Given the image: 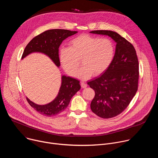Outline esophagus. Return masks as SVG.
Returning <instances> with one entry per match:
<instances>
[{
  "mask_svg": "<svg viewBox=\"0 0 158 158\" xmlns=\"http://www.w3.org/2000/svg\"><path fill=\"white\" fill-rule=\"evenodd\" d=\"M81 85L82 88H85V87H87V84H86L85 82H81Z\"/></svg>",
  "mask_w": 158,
  "mask_h": 158,
  "instance_id": "34e87169",
  "label": "esophagus"
}]
</instances>
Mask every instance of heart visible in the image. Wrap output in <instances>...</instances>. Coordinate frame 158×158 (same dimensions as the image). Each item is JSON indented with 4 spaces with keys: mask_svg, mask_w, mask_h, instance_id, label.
Here are the masks:
<instances>
[{
    "mask_svg": "<svg viewBox=\"0 0 158 158\" xmlns=\"http://www.w3.org/2000/svg\"><path fill=\"white\" fill-rule=\"evenodd\" d=\"M114 53V44L111 40L82 34L71 40L68 48L62 47L59 57L64 69L71 76L76 75L81 59L83 65L77 77L87 79L94 74L104 73L113 60Z\"/></svg>",
    "mask_w": 158,
    "mask_h": 158,
    "instance_id": "b5f03b06",
    "label": "heart"
}]
</instances>
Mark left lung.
<instances>
[{
	"label": "left lung",
	"mask_w": 158,
	"mask_h": 158,
	"mask_svg": "<svg viewBox=\"0 0 158 158\" xmlns=\"http://www.w3.org/2000/svg\"><path fill=\"white\" fill-rule=\"evenodd\" d=\"M90 33L107 35L116 43L114 57L109 68L87 82L95 91L91 103L92 111L102 118L109 119L121 114L138 91V59L134 46L117 32L102 30Z\"/></svg>",
	"instance_id": "obj_1"
}]
</instances>
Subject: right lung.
Segmentation results:
<instances>
[{
  "label": "right lung",
  "instance_id": "right-lung-1",
  "mask_svg": "<svg viewBox=\"0 0 158 158\" xmlns=\"http://www.w3.org/2000/svg\"><path fill=\"white\" fill-rule=\"evenodd\" d=\"M77 31H71L65 29H51L45 31L33 38L27 45L22 56L23 59L34 52H40L48 56L55 65H60L59 57V48L64 40L70 37ZM81 89L79 81L69 76L62 75L61 85L56 98L51 102L39 105L31 101L28 98L29 104L40 114L52 116L64 110L68 106L71 98Z\"/></svg>",
  "mask_w": 158,
  "mask_h": 158
}]
</instances>
